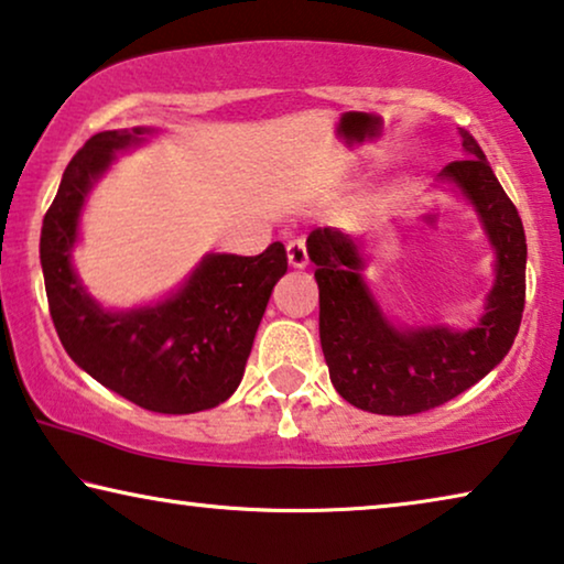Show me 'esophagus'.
I'll list each match as a JSON object with an SVG mask.
<instances>
[{"instance_id": "1", "label": "esophagus", "mask_w": 564, "mask_h": 564, "mask_svg": "<svg viewBox=\"0 0 564 564\" xmlns=\"http://www.w3.org/2000/svg\"><path fill=\"white\" fill-rule=\"evenodd\" d=\"M285 253H289V263H291V268H306L308 265V253H306V242L301 240V238H296V240H291L289 246H285Z\"/></svg>"}]
</instances>
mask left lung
Segmentation results:
<instances>
[{
  "instance_id": "obj_1",
  "label": "left lung",
  "mask_w": 564,
  "mask_h": 564,
  "mask_svg": "<svg viewBox=\"0 0 564 564\" xmlns=\"http://www.w3.org/2000/svg\"><path fill=\"white\" fill-rule=\"evenodd\" d=\"M464 159L443 166L474 205L497 263L484 314L468 329L402 326L384 314L365 281L362 242L316 228L306 250L316 265L318 336L336 392L377 415H415L456 398L491 372L514 344L524 311L527 238L514 202L501 189L476 139L460 129Z\"/></svg>"
}]
</instances>
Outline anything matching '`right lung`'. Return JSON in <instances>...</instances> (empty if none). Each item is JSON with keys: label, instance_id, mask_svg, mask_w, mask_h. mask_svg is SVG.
Listing matches in <instances>:
<instances>
[{"label": "right lung", "instance_id": "obj_1", "mask_svg": "<svg viewBox=\"0 0 564 564\" xmlns=\"http://www.w3.org/2000/svg\"><path fill=\"white\" fill-rule=\"evenodd\" d=\"M159 129L100 131L70 159L40 235L50 316L75 365L133 405L187 415L238 390L273 285L289 268L281 242L260 256L209 253L180 289L149 306L104 308L73 268L80 213L113 156Z\"/></svg>", "mask_w": 564, "mask_h": 564}]
</instances>
